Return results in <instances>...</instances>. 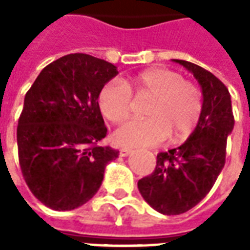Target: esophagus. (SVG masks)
<instances>
[{
    "label": "esophagus",
    "instance_id": "34e87169",
    "mask_svg": "<svg viewBox=\"0 0 250 250\" xmlns=\"http://www.w3.org/2000/svg\"><path fill=\"white\" fill-rule=\"evenodd\" d=\"M131 152H132L131 148H125V147H123V148H120L119 150V155L120 157H128Z\"/></svg>",
    "mask_w": 250,
    "mask_h": 250
}]
</instances>
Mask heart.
I'll return each mask as SVG.
<instances>
[{
  "instance_id": "b5f03b06",
  "label": "heart",
  "mask_w": 250,
  "mask_h": 250,
  "mask_svg": "<svg viewBox=\"0 0 250 250\" xmlns=\"http://www.w3.org/2000/svg\"><path fill=\"white\" fill-rule=\"evenodd\" d=\"M150 95L148 119L130 120L115 131L119 146L146 147L158 145L171 134L173 141H184L195 128L202 111V96L193 83L167 68H150L128 82L111 80L98 96L99 108L105 119L122 123L132 111V95Z\"/></svg>"
}]
</instances>
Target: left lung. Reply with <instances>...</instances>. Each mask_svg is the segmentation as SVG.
<instances>
[{"label":"left lung","instance_id":"obj_1","mask_svg":"<svg viewBox=\"0 0 250 250\" xmlns=\"http://www.w3.org/2000/svg\"><path fill=\"white\" fill-rule=\"evenodd\" d=\"M193 73L202 89V111L188 141L157 155V166L139 179L138 188L152 209L177 215L199 204L224 168L226 141L234 127L230 93L220 79L202 66L173 60Z\"/></svg>","mask_w":250,"mask_h":250}]
</instances>
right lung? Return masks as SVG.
Listing matches in <instances>:
<instances>
[{"label": "right lung", "mask_w": 250, "mask_h": 250, "mask_svg": "<svg viewBox=\"0 0 250 250\" xmlns=\"http://www.w3.org/2000/svg\"><path fill=\"white\" fill-rule=\"evenodd\" d=\"M118 75L114 64L72 53L46 65L25 95L17 127L21 171L41 204L59 211L98 193L105 166L119 155L99 146L107 135L98 96Z\"/></svg>", "instance_id": "obj_1"}]
</instances>
